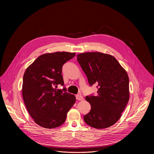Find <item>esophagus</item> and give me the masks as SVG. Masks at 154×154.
I'll list each match as a JSON object with an SVG mask.
<instances>
[{"mask_svg": "<svg viewBox=\"0 0 154 154\" xmlns=\"http://www.w3.org/2000/svg\"><path fill=\"white\" fill-rule=\"evenodd\" d=\"M76 99L78 100H83L84 97H82V95L77 94V95H76Z\"/></svg>", "mask_w": 154, "mask_h": 154, "instance_id": "1", "label": "esophagus"}]
</instances>
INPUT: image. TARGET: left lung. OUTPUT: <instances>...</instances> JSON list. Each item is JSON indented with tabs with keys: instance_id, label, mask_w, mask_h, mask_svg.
<instances>
[{
	"instance_id": "8db88e82",
	"label": "left lung",
	"mask_w": 154,
	"mask_h": 154,
	"mask_svg": "<svg viewBox=\"0 0 154 154\" xmlns=\"http://www.w3.org/2000/svg\"><path fill=\"white\" fill-rule=\"evenodd\" d=\"M77 61L91 86L95 84L97 95L86 96L91 110L84 116L85 123L97 129L116 124L129 100L127 73L117 59L100 52H86L77 55Z\"/></svg>"
}]
</instances>
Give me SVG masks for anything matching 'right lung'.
Segmentation results:
<instances>
[{"label": "right lung", "instance_id": "obj_1", "mask_svg": "<svg viewBox=\"0 0 154 154\" xmlns=\"http://www.w3.org/2000/svg\"><path fill=\"white\" fill-rule=\"evenodd\" d=\"M75 53L57 52L39 56L26 69L23 77L22 96L31 117L38 125L54 128L62 125L75 102V95L62 89L63 65Z\"/></svg>", "mask_w": 154, "mask_h": 154}]
</instances>
